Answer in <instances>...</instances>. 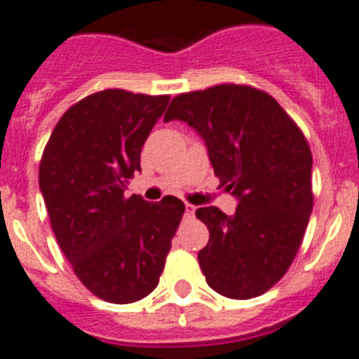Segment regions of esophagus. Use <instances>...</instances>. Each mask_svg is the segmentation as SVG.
Returning <instances> with one entry per match:
<instances>
[{
    "instance_id": "1",
    "label": "esophagus",
    "mask_w": 359,
    "mask_h": 359,
    "mask_svg": "<svg viewBox=\"0 0 359 359\" xmlns=\"http://www.w3.org/2000/svg\"><path fill=\"white\" fill-rule=\"evenodd\" d=\"M194 215H195L194 204H186V217H194Z\"/></svg>"
}]
</instances>
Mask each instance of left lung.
<instances>
[{
  "instance_id": "obj_1",
  "label": "left lung",
  "mask_w": 359,
  "mask_h": 359,
  "mask_svg": "<svg viewBox=\"0 0 359 359\" xmlns=\"http://www.w3.org/2000/svg\"><path fill=\"white\" fill-rule=\"evenodd\" d=\"M186 122L204 140L233 215L198 208L210 230L198 252L206 283L221 296L250 299L276 285L296 257L312 213V153L272 96L224 83L175 96L164 122Z\"/></svg>"
}]
</instances>
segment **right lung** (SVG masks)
Masks as SVG:
<instances>
[{
  "instance_id": "1",
  "label": "right lung",
  "mask_w": 359,
  "mask_h": 359,
  "mask_svg": "<svg viewBox=\"0 0 359 359\" xmlns=\"http://www.w3.org/2000/svg\"><path fill=\"white\" fill-rule=\"evenodd\" d=\"M170 96L105 89L65 111L40 164L50 226L78 279L100 299L126 305L151 294L184 203L123 197L140 151Z\"/></svg>"
}]
</instances>
